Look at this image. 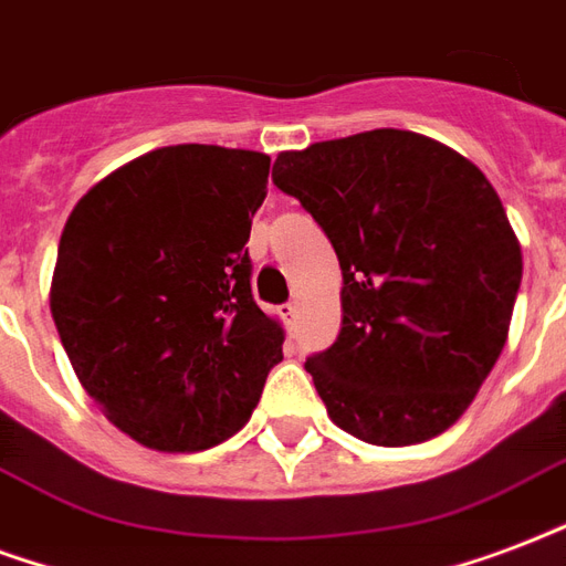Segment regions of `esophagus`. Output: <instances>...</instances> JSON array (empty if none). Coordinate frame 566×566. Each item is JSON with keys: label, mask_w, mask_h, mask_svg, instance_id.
<instances>
[{"label": "esophagus", "mask_w": 566, "mask_h": 566, "mask_svg": "<svg viewBox=\"0 0 566 566\" xmlns=\"http://www.w3.org/2000/svg\"><path fill=\"white\" fill-rule=\"evenodd\" d=\"M283 318H286V325H295V318H298V304L295 301H289V304H283Z\"/></svg>", "instance_id": "34e87169"}]
</instances>
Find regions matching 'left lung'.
Masks as SVG:
<instances>
[{
    "label": "left lung",
    "mask_w": 566,
    "mask_h": 566,
    "mask_svg": "<svg viewBox=\"0 0 566 566\" xmlns=\"http://www.w3.org/2000/svg\"><path fill=\"white\" fill-rule=\"evenodd\" d=\"M271 178L325 229L343 271L337 343L304 364L328 418L381 448L441 436L495 367L522 283L490 178L397 127L280 151Z\"/></svg>",
    "instance_id": "obj_1"
}]
</instances>
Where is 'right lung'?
Here are the masks:
<instances>
[{"label":"right lung","instance_id":"right-lung-1","mask_svg":"<svg viewBox=\"0 0 566 566\" xmlns=\"http://www.w3.org/2000/svg\"><path fill=\"white\" fill-rule=\"evenodd\" d=\"M271 157L164 146L80 199L62 229L50 313L76 379L143 448L197 453L256 409L283 328L250 292V223Z\"/></svg>","mask_w":566,"mask_h":566}]
</instances>
